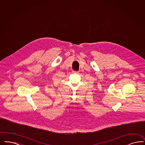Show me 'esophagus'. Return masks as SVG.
Returning a JSON list of instances; mask_svg holds the SVG:
<instances>
[{"label":"esophagus","mask_w":145,"mask_h":145,"mask_svg":"<svg viewBox=\"0 0 145 145\" xmlns=\"http://www.w3.org/2000/svg\"><path fill=\"white\" fill-rule=\"evenodd\" d=\"M72 72L73 73H77V74H78V73L79 72L78 71H75V70H72Z\"/></svg>","instance_id":"obj_1"}]
</instances>
